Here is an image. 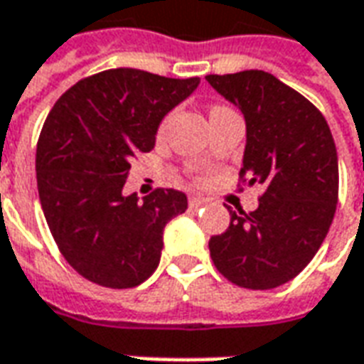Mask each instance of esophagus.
<instances>
[{"mask_svg": "<svg viewBox=\"0 0 364 364\" xmlns=\"http://www.w3.org/2000/svg\"><path fill=\"white\" fill-rule=\"evenodd\" d=\"M208 205V200L203 197H191L189 198V206L191 208H200V206Z\"/></svg>", "mask_w": 364, "mask_h": 364, "instance_id": "34e87169", "label": "esophagus"}]
</instances>
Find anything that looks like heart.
<instances>
[{"instance_id":"b5f03b06","label":"heart","mask_w":364,"mask_h":364,"mask_svg":"<svg viewBox=\"0 0 364 364\" xmlns=\"http://www.w3.org/2000/svg\"><path fill=\"white\" fill-rule=\"evenodd\" d=\"M214 109H222L220 105H214V107H210V111H214Z\"/></svg>"}]
</instances>
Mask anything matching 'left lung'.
Here are the masks:
<instances>
[{
  "mask_svg": "<svg viewBox=\"0 0 364 364\" xmlns=\"http://www.w3.org/2000/svg\"><path fill=\"white\" fill-rule=\"evenodd\" d=\"M244 112L242 183L261 185L253 213L230 210V226L208 242L214 265L242 289H277L312 261L333 220L337 150L328 122L304 95L263 70L206 75Z\"/></svg>",
  "mask_w": 364,
  "mask_h": 364,
  "instance_id": "8db88e82",
  "label": "left lung"
}]
</instances>
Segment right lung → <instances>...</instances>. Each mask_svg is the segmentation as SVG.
Segmentation results:
<instances>
[{
    "label": "right lung",
    "mask_w": 364,
    "mask_h": 364,
    "mask_svg": "<svg viewBox=\"0 0 364 364\" xmlns=\"http://www.w3.org/2000/svg\"><path fill=\"white\" fill-rule=\"evenodd\" d=\"M134 68L105 70L52 107L36 144L44 218L64 259L107 289L138 287L158 269L164 228L187 210L185 193L124 197L130 161L150 151L161 119L197 90Z\"/></svg>",
    "instance_id": "right-lung-1"
}]
</instances>
